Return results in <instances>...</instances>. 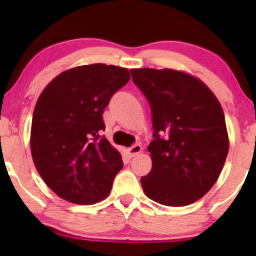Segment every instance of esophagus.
Returning <instances> with one entry per match:
<instances>
[{"label":"esophagus","mask_w":256,"mask_h":256,"mask_svg":"<svg viewBox=\"0 0 256 256\" xmlns=\"http://www.w3.org/2000/svg\"><path fill=\"white\" fill-rule=\"evenodd\" d=\"M140 152H142V146H140V144H134V146H132L131 148L128 149V154L130 155V158L136 156V155L140 154Z\"/></svg>","instance_id":"obj_1"}]
</instances>
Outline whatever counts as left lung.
<instances>
[{
    "instance_id": "left-lung-1",
    "label": "left lung",
    "mask_w": 256,
    "mask_h": 256,
    "mask_svg": "<svg viewBox=\"0 0 256 256\" xmlns=\"http://www.w3.org/2000/svg\"><path fill=\"white\" fill-rule=\"evenodd\" d=\"M152 110V167L140 178L158 204L180 207L210 190L228 152L225 116L218 98L200 79L174 70H131Z\"/></svg>"
}]
</instances>
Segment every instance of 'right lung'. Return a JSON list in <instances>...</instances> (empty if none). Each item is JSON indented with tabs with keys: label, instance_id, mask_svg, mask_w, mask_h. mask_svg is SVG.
Listing matches in <instances>:
<instances>
[{
	"label": "right lung",
	"instance_id": "add662e5",
	"mask_svg": "<svg viewBox=\"0 0 256 256\" xmlns=\"http://www.w3.org/2000/svg\"><path fill=\"white\" fill-rule=\"evenodd\" d=\"M130 72L94 64L67 70L38 98L31 125V154L44 183L66 201L94 204L110 195L122 168L120 152L100 131L112 96Z\"/></svg>",
	"mask_w": 256,
	"mask_h": 256
}]
</instances>
